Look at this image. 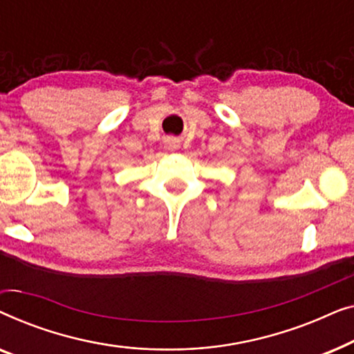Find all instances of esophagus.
Returning a JSON list of instances; mask_svg holds the SVG:
<instances>
[{
	"mask_svg": "<svg viewBox=\"0 0 354 354\" xmlns=\"http://www.w3.org/2000/svg\"><path fill=\"white\" fill-rule=\"evenodd\" d=\"M166 145H167V148L169 149H177L178 147H180V145H178V142L176 138H172V137H169L167 140H166Z\"/></svg>",
	"mask_w": 354,
	"mask_h": 354,
	"instance_id": "esophagus-1",
	"label": "esophagus"
}]
</instances>
